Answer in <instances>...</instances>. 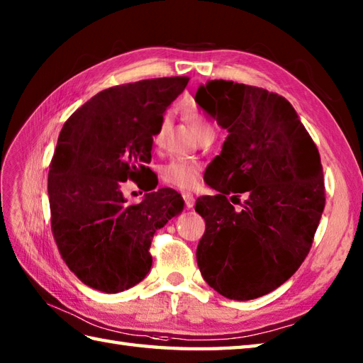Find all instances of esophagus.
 <instances>
[{
  "label": "esophagus",
  "instance_id": "obj_1",
  "mask_svg": "<svg viewBox=\"0 0 363 363\" xmlns=\"http://www.w3.org/2000/svg\"><path fill=\"white\" fill-rule=\"evenodd\" d=\"M182 198H184V203H186L187 209H191V207L195 206V196L191 195V194H189V191H184Z\"/></svg>",
  "mask_w": 363,
  "mask_h": 363
}]
</instances>
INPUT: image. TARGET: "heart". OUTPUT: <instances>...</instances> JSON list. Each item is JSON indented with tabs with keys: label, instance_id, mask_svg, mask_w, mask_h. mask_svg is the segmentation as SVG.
Segmentation results:
<instances>
[{
	"label": "heart",
	"instance_id": "obj_1",
	"mask_svg": "<svg viewBox=\"0 0 363 363\" xmlns=\"http://www.w3.org/2000/svg\"><path fill=\"white\" fill-rule=\"evenodd\" d=\"M184 120L187 121L191 133H194L198 138L206 134H213V128L204 115L198 109H187L184 111ZM169 125V117L165 115L160 120V125L154 134V142L160 143L164 138L167 129ZM160 177L162 181L168 186L176 189L190 190L198 186L199 177H201V165L196 160H187V159H173L168 164L160 168Z\"/></svg>",
	"mask_w": 363,
	"mask_h": 363
}]
</instances>
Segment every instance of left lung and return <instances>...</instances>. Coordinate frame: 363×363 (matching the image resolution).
Masks as SVG:
<instances>
[{
	"label": "left lung",
	"instance_id": "1",
	"mask_svg": "<svg viewBox=\"0 0 363 363\" xmlns=\"http://www.w3.org/2000/svg\"><path fill=\"white\" fill-rule=\"evenodd\" d=\"M195 101L229 133L211 164L218 195L195 206L206 221L199 272L229 299L264 296L311 251L326 201L320 152L293 106L273 91L215 79L199 86ZM240 193L247 199L235 210Z\"/></svg>",
	"mask_w": 363,
	"mask_h": 363
}]
</instances>
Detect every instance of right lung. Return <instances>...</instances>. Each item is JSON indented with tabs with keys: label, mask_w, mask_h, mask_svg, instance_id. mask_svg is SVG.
<instances>
[{
	"label": "right lung",
	"mask_w": 363,
	"mask_h": 363,
	"mask_svg": "<svg viewBox=\"0 0 363 363\" xmlns=\"http://www.w3.org/2000/svg\"><path fill=\"white\" fill-rule=\"evenodd\" d=\"M187 76L145 79L99 91L60 130L50 164L51 230L68 268L89 285L118 293L145 279L152 265V235L184 209L172 189H156L152 137ZM150 191L125 204L122 182Z\"/></svg>",
	"instance_id": "obj_1"
}]
</instances>
